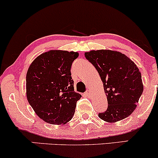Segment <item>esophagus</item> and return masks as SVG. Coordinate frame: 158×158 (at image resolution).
I'll list each match as a JSON object with an SVG mask.
<instances>
[{"label": "esophagus", "mask_w": 158, "mask_h": 158, "mask_svg": "<svg viewBox=\"0 0 158 158\" xmlns=\"http://www.w3.org/2000/svg\"><path fill=\"white\" fill-rule=\"evenodd\" d=\"M85 94H86V96H87V97H89V98L92 97V93H91V91H90V90H87V91L85 92Z\"/></svg>", "instance_id": "1"}]
</instances>
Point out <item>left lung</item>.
Here are the masks:
<instances>
[{
    "mask_svg": "<svg viewBox=\"0 0 158 158\" xmlns=\"http://www.w3.org/2000/svg\"><path fill=\"white\" fill-rule=\"evenodd\" d=\"M85 56L100 76L108 100V108L99 114V118L113 123L131 115L143 91L141 73L135 63L116 50H90Z\"/></svg>",
    "mask_w": 158,
    "mask_h": 158,
    "instance_id": "obj_1",
    "label": "left lung"
}]
</instances>
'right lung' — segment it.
<instances>
[{
    "label": "right lung",
    "instance_id": "add662e5",
    "mask_svg": "<svg viewBox=\"0 0 158 158\" xmlns=\"http://www.w3.org/2000/svg\"><path fill=\"white\" fill-rule=\"evenodd\" d=\"M79 52L51 50L35 58L26 77L27 99L44 122L64 125L74 115L81 94L74 91L70 68Z\"/></svg>",
    "mask_w": 158,
    "mask_h": 158
}]
</instances>
